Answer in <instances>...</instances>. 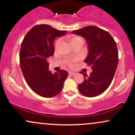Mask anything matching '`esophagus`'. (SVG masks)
I'll return each instance as SVG.
<instances>
[{
    "instance_id": "34e87169",
    "label": "esophagus",
    "mask_w": 135,
    "mask_h": 135,
    "mask_svg": "<svg viewBox=\"0 0 135 135\" xmlns=\"http://www.w3.org/2000/svg\"><path fill=\"white\" fill-rule=\"evenodd\" d=\"M69 75H74L75 74V73L74 72H73V71H70V72H69Z\"/></svg>"
}]
</instances>
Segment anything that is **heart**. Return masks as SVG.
<instances>
[{
    "label": "heart",
    "instance_id": "heart-1",
    "mask_svg": "<svg viewBox=\"0 0 135 135\" xmlns=\"http://www.w3.org/2000/svg\"><path fill=\"white\" fill-rule=\"evenodd\" d=\"M83 41V39L82 38L80 37H78V36H72V37H69V41L70 42V43L72 44V45H73L74 44H75V42H77L78 41ZM60 40H58V41H56V42L55 44V48L56 49L57 47H58L59 44H60ZM75 60H72V61H70L69 62V65H72V63L74 62Z\"/></svg>",
    "mask_w": 135,
    "mask_h": 135
}]
</instances>
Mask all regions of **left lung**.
I'll return each mask as SVG.
<instances>
[{
	"label": "left lung",
	"instance_id": "obj_1",
	"mask_svg": "<svg viewBox=\"0 0 135 135\" xmlns=\"http://www.w3.org/2000/svg\"><path fill=\"white\" fill-rule=\"evenodd\" d=\"M72 33L86 39L89 51L84 62L92 69L89 76L80 72L84 80L78 85L79 90L85 97H97L107 89L115 75L119 62L116 42L108 32L95 26H88Z\"/></svg>",
	"mask_w": 135,
	"mask_h": 135
}]
</instances>
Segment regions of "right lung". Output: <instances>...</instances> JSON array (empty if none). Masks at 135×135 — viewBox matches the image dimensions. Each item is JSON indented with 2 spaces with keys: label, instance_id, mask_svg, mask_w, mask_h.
Listing matches in <instances>:
<instances>
[{
  "label": "right lung",
  "instance_id": "right-lung-1",
  "mask_svg": "<svg viewBox=\"0 0 135 135\" xmlns=\"http://www.w3.org/2000/svg\"><path fill=\"white\" fill-rule=\"evenodd\" d=\"M66 32L48 25H38L28 32L21 43L20 62L23 74L29 87L41 97L50 98L60 93L68 77L64 70L52 74L47 63V58L55 52V38Z\"/></svg>",
  "mask_w": 135,
  "mask_h": 135
}]
</instances>
